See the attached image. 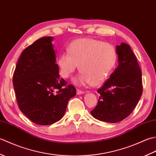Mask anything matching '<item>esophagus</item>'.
<instances>
[{"label":"esophagus","instance_id":"esophagus-1","mask_svg":"<svg viewBox=\"0 0 156 156\" xmlns=\"http://www.w3.org/2000/svg\"><path fill=\"white\" fill-rule=\"evenodd\" d=\"M77 94H84V93H85V92L84 91H83V90H80V89H78V88H77Z\"/></svg>","mask_w":156,"mask_h":156}]
</instances>
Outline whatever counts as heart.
I'll list each match as a JSON object with an SVG mask.
<instances>
[{
    "label": "heart",
    "mask_w": 156,
    "mask_h": 156,
    "mask_svg": "<svg viewBox=\"0 0 156 156\" xmlns=\"http://www.w3.org/2000/svg\"><path fill=\"white\" fill-rule=\"evenodd\" d=\"M67 51L58 57L59 73L63 78H68L79 65L82 74L75 80L78 84H102L111 76L117 61V49L113 45L94 39H76L69 45Z\"/></svg>",
    "instance_id": "b5f03b06"
}]
</instances>
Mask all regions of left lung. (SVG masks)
<instances>
[{
	"label": "left lung",
	"instance_id": "8db88e82",
	"mask_svg": "<svg viewBox=\"0 0 156 156\" xmlns=\"http://www.w3.org/2000/svg\"><path fill=\"white\" fill-rule=\"evenodd\" d=\"M116 49L117 67L98 89V103L90 111L97 119L112 123L123 120L133 112L143 92L141 70L130 46L122 43Z\"/></svg>",
	"mask_w": 156,
	"mask_h": 156
}]
</instances>
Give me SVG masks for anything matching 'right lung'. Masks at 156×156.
<instances>
[{
  "mask_svg": "<svg viewBox=\"0 0 156 156\" xmlns=\"http://www.w3.org/2000/svg\"><path fill=\"white\" fill-rule=\"evenodd\" d=\"M52 37L37 39L23 51L12 82L19 108L40 125H51L64 116L76 88L59 78Z\"/></svg>",
  "mask_w": 156,
  "mask_h": 156,
  "instance_id": "obj_1",
  "label": "right lung"
}]
</instances>
